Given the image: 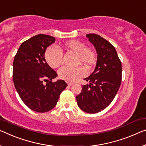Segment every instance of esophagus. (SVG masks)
<instances>
[{"instance_id": "34e87169", "label": "esophagus", "mask_w": 146, "mask_h": 146, "mask_svg": "<svg viewBox=\"0 0 146 146\" xmlns=\"http://www.w3.org/2000/svg\"><path fill=\"white\" fill-rule=\"evenodd\" d=\"M72 85H73L72 83H68V86H72Z\"/></svg>"}]
</instances>
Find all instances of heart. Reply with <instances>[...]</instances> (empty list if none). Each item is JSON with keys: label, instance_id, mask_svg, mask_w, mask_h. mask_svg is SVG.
<instances>
[{"label": "heart", "instance_id": "b5f03b06", "mask_svg": "<svg viewBox=\"0 0 146 146\" xmlns=\"http://www.w3.org/2000/svg\"><path fill=\"white\" fill-rule=\"evenodd\" d=\"M63 48L76 54L77 64H84L87 68H90L96 63L97 53L94 49L86 47V44L77 40H71L63 44ZM45 59L51 68H57L62 62L63 54L62 51L55 46L47 48L45 52ZM60 78L68 82H74L86 75V72L82 66L71 68L64 66L59 70Z\"/></svg>", "mask_w": 146, "mask_h": 146}]
</instances>
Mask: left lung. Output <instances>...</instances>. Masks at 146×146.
Listing matches in <instances>:
<instances>
[{"instance_id":"1","label":"left lung","mask_w":146,"mask_h":146,"mask_svg":"<svg viewBox=\"0 0 146 146\" xmlns=\"http://www.w3.org/2000/svg\"><path fill=\"white\" fill-rule=\"evenodd\" d=\"M94 45L98 57L95 70L85 80L90 83L82 86L76 96L78 106L89 113H98L110 104L121 83L122 66L113 45L100 36L87 35Z\"/></svg>"}]
</instances>
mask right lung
I'll list each match as a JSON object with an SVG mask.
<instances>
[{
	"mask_svg": "<svg viewBox=\"0 0 146 146\" xmlns=\"http://www.w3.org/2000/svg\"><path fill=\"white\" fill-rule=\"evenodd\" d=\"M55 41L50 35H36L21 44L13 62V81L17 93L26 106L40 113L52 110L68 86L64 80L52 82L57 74L45 59L47 47Z\"/></svg>",
	"mask_w": 146,
	"mask_h": 146,
	"instance_id": "obj_1",
	"label": "right lung"
}]
</instances>
